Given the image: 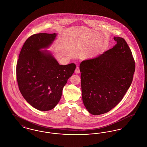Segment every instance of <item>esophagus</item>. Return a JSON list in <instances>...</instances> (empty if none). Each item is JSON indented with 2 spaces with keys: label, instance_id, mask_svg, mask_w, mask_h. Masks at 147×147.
<instances>
[{
  "label": "esophagus",
  "instance_id": "1",
  "mask_svg": "<svg viewBox=\"0 0 147 147\" xmlns=\"http://www.w3.org/2000/svg\"><path fill=\"white\" fill-rule=\"evenodd\" d=\"M75 72H76V73H77V74L80 73V68H79V67H77V68H76V70H75Z\"/></svg>",
  "mask_w": 147,
  "mask_h": 147
}]
</instances>
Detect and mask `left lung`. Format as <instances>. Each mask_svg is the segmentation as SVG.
<instances>
[{"instance_id":"1","label":"left lung","mask_w":147,"mask_h":147,"mask_svg":"<svg viewBox=\"0 0 147 147\" xmlns=\"http://www.w3.org/2000/svg\"><path fill=\"white\" fill-rule=\"evenodd\" d=\"M117 43L96 58L80 65L82 98L88 112H109L122 100L133 80L135 62L125 40L114 37Z\"/></svg>"}]
</instances>
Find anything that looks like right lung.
<instances>
[{
	"instance_id": "1",
	"label": "right lung",
	"mask_w": 147,
	"mask_h": 147,
	"mask_svg": "<svg viewBox=\"0 0 147 147\" xmlns=\"http://www.w3.org/2000/svg\"><path fill=\"white\" fill-rule=\"evenodd\" d=\"M56 34H36L24 43L16 65L20 91L29 104L40 111L53 109L59 101L64 86L74 70V63L59 65L49 47Z\"/></svg>"
}]
</instances>
